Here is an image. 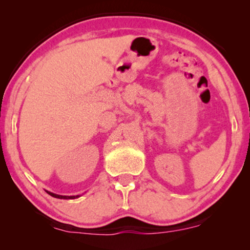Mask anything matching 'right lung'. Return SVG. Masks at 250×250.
<instances>
[{
  "instance_id": "add662e5",
  "label": "right lung",
  "mask_w": 250,
  "mask_h": 250,
  "mask_svg": "<svg viewBox=\"0 0 250 250\" xmlns=\"http://www.w3.org/2000/svg\"><path fill=\"white\" fill-rule=\"evenodd\" d=\"M47 193L50 194V196H52L54 198H58V199H76L80 196H61V194H57V193H53V192H50V191H46Z\"/></svg>"
}]
</instances>
